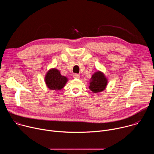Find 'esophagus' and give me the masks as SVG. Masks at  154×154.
<instances>
[{"instance_id":"esophagus-1","label":"esophagus","mask_w":154,"mask_h":154,"mask_svg":"<svg viewBox=\"0 0 154 154\" xmlns=\"http://www.w3.org/2000/svg\"><path fill=\"white\" fill-rule=\"evenodd\" d=\"M74 78L75 79H79L80 78V75L79 74H74V75H73Z\"/></svg>"}]
</instances>
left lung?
Here are the masks:
<instances>
[{"label":"left lung","instance_id":"left-lung-1","mask_svg":"<svg viewBox=\"0 0 154 154\" xmlns=\"http://www.w3.org/2000/svg\"><path fill=\"white\" fill-rule=\"evenodd\" d=\"M108 83V79L105 74L97 71L92 75L90 82V90L94 93H97L103 91L106 87Z\"/></svg>","mask_w":154,"mask_h":154}]
</instances>
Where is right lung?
<instances>
[{
    "label": "right lung",
    "instance_id": "right-lung-1",
    "mask_svg": "<svg viewBox=\"0 0 154 154\" xmlns=\"http://www.w3.org/2000/svg\"><path fill=\"white\" fill-rule=\"evenodd\" d=\"M45 80L48 88L58 91L63 88L68 79L66 77L61 75L57 69L52 68L46 73Z\"/></svg>",
    "mask_w": 154,
    "mask_h": 154
}]
</instances>
